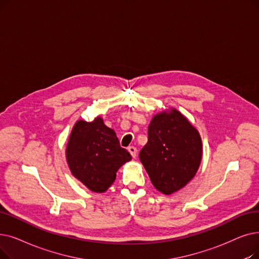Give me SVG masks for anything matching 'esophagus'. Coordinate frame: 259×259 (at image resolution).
Instances as JSON below:
<instances>
[{
    "instance_id": "34e87169",
    "label": "esophagus",
    "mask_w": 259,
    "mask_h": 259,
    "mask_svg": "<svg viewBox=\"0 0 259 259\" xmlns=\"http://www.w3.org/2000/svg\"><path fill=\"white\" fill-rule=\"evenodd\" d=\"M128 151H129V152H130V154L132 155V157H134V159H136L137 153H138L137 148H136V147H133V146H130V147H128Z\"/></svg>"
}]
</instances>
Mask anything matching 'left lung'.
<instances>
[{"mask_svg":"<svg viewBox=\"0 0 259 259\" xmlns=\"http://www.w3.org/2000/svg\"><path fill=\"white\" fill-rule=\"evenodd\" d=\"M140 160L153 186L171 195L196 176L202 160V140L197 128L175 108L155 114L148 126V142Z\"/></svg>","mask_w":259,"mask_h":259,"instance_id":"obj_1","label":"left lung"}]
</instances>
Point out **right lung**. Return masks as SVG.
Listing matches in <instances>:
<instances>
[{
  "label": "right lung",
  "mask_w": 259,
  "mask_h": 259,
  "mask_svg": "<svg viewBox=\"0 0 259 259\" xmlns=\"http://www.w3.org/2000/svg\"><path fill=\"white\" fill-rule=\"evenodd\" d=\"M72 175L91 192L103 194L113 184L119 168L131 160L120 147L114 130L96 116L92 121L77 120L65 149Z\"/></svg>",
  "instance_id": "1"
}]
</instances>
